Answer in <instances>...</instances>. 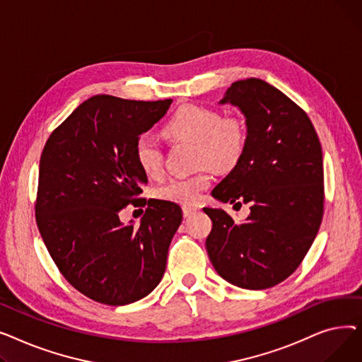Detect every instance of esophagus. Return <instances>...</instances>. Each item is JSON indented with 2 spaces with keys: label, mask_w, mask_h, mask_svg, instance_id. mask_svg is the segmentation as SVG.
I'll use <instances>...</instances> for the list:
<instances>
[{
  "label": "esophagus",
  "mask_w": 362,
  "mask_h": 362,
  "mask_svg": "<svg viewBox=\"0 0 362 362\" xmlns=\"http://www.w3.org/2000/svg\"><path fill=\"white\" fill-rule=\"evenodd\" d=\"M197 211H198V210H197V208H194V206H183V216H185V217H191V216H194Z\"/></svg>",
  "instance_id": "1"
}]
</instances>
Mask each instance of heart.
<instances>
[{
    "mask_svg": "<svg viewBox=\"0 0 362 362\" xmlns=\"http://www.w3.org/2000/svg\"><path fill=\"white\" fill-rule=\"evenodd\" d=\"M164 133L173 141L195 142L198 164L210 163L220 171L235 168L248 145V132L242 119L223 117L217 110L197 104L182 105L164 126ZM133 154L148 177L163 175L164 152L154 138L141 135L133 146ZM211 180V167L204 165L194 176L168 180L158 187L157 195L164 201L192 205L201 199Z\"/></svg>",
    "mask_w": 362,
    "mask_h": 362,
    "instance_id": "1",
    "label": "heart"
}]
</instances>
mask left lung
<instances>
[{
    "mask_svg": "<svg viewBox=\"0 0 362 362\" xmlns=\"http://www.w3.org/2000/svg\"><path fill=\"white\" fill-rule=\"evenodd\" d=\"M220 104L242 111L248 145L211 195L250 204L251 214L238 224L221 208H204L213 221L206 252L235 286L269 289L299 267L318 233L325 208L321 145L307 112L261 79L232 83Z\"/></svg>",
    "mask_w": 362,
    "mask_h": 362,
    "instance_id": "1",
    "label": "left lung"
}]
</instances>
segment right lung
<instances>
[{
    "mask_svg": "<svg viewBox=\"0 0 362 362\" xmlns=\"http://www.w3.org/2000/svg\"><path fill=\"white\" fill-rule=\"evenodd\" d=\"M173 100L132 101L95 95L82 103L47 141L40 161L36 224L64 279L105 305H127L157 288L165 272L182 208L148 201L139 226L119 213L148 182L133 146Z\"/></svg>",
    "mask_w": 362,
    "mask_h": 362,
    "instance_id": "add662e5",
    "label": "right lung"
}]
</instances>
